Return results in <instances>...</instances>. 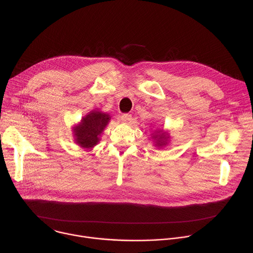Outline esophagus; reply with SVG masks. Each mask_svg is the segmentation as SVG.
Segmentation results:
<instances>
[{"mask_svg": "<svg viewBox=\"0 0 253 253\" xmlns=\"http://www.w3.org/2000/svg\"><path fill=\"white\" fill-rule=\"evenodd\" d=\"M121 120H122V122H124V123H128V122H130V120H131V115H129V114H124V115H122Z\"/></svg>", "mask_w": 253, "mask_h": 253, "instance_id": "esophagus-1", "label": "esophagus"}]
</instances>
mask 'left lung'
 Segmentation results:
<instances>
[{
  "instance_id": "8db88e82",
  "label": "left lung",
  "mask_w": 253,
  "mask_h": 253,
  "mask_svg": "<svg viewBox=\"0 0 253 253\" xmlns=\"http://www.w3.org/2000/svg\"><path fill=\"white\" fill-rule=\"evenodd\" d=\"M154 137H155V139L157 138V137H159L158 138V145L159 146H164V145H166L167 144V142H166V139L168 138V137H166L165 135H164V133L163 134H157V135H154Z\"/></svg>"
}]
</instances>
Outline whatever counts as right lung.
Returning a JSON list of instances; mask_svg holds the SVG:
<instances>
[{
  "mask_svg": "<svg viewBox=\"0 0 253 253\" xmlns=\"http://www.w3.org/2000/svg\"><path fill=\"white\" fill-rule=\"evenodd\" d=\"M109 116L100 111H91L74 127L76 143L84 149H91L99 141V135L109 122Z\"/></svg>",
  "mask_w": 253,
  "mask_h": 253,
  "instance_id": "right-lung-1",
  "label": "right lung"
}]
</instances>
